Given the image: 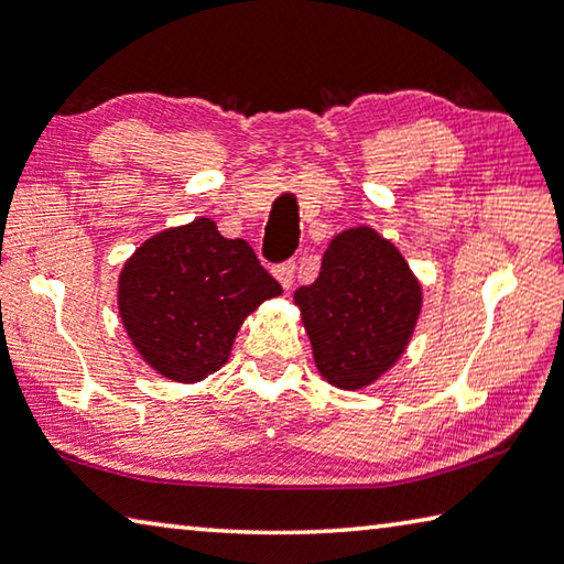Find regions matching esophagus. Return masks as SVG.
Segmentation results:
<instances>
[{"label": "esophagus", "mask_w": 564, "mask_h": 564, "mask_svg": "<svg viewBox=\"0 0 564 564\" xmlns=\"http://www.w3.org/2000/svg\"><path fill=\"white\" fill-rule=\"evenodd\" d=\"M273 273H275V279H279V283L283 285V289L289 291L291 285H293V279H296V263L285 261V263H281V265H275Z\"/></svg>", "instance_id": "esophagus-1"}]
</instances>
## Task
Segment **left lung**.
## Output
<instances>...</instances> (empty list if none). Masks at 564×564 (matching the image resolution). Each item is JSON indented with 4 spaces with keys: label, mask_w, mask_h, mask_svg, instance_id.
<instances>
[{
    "label": "left lung",
    "mask_w": 564,
    "mask_h": 564,
    "mask_svg": "<svg viewBox=\"0 0 564 564\" xmlns=\"http://www.w3.org/2000/svg\"><path fill=\"white\" fill-rule=\"evenodd\" d=\"M316 369L338 389H364L404 354L422 311V285L394 243L373 228L330 240L318 279L293 293Z\"/></svg>",
    "instance_id": "left-lung-1"
}]
</instances>
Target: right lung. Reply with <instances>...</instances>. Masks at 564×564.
<instances>
[{
	"mask_svg": "<svg viewBox=\"0 0 564 564\" xmlns=\"http://www.w3.org/2000/svg\"><path fill=\"white\" fill-rule=\"evenodd\" d=\"M281 293L243 238H223L216 223L198 218L148 238L128 258L118 308L142 361L195 383L228 361L246 316Z\"/></svg>",
	"mask_w": 564,
	"mask_h": 564,
	"instance_id": "add662e5",
	"label": "right lung"
}]
</instances>
